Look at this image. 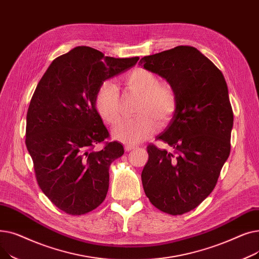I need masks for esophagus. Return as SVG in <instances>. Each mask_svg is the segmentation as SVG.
<instances>
[{"label": "esophagus", "instance_id": "1", "mask_svg": "<svg viewBox=\"0 0 259 259\" xmlns=\"http://www.w3.org/2000/svg\"><path fill=\"white\" fill-rule=\"evenodd\" d=\"M135 148H137V147L133 146V145H129V144H127V145H125V151L129 152V151L133 150V149H135Z\"/></svg>", "mask_w": 259, "mask_h": 259}]
</instances>
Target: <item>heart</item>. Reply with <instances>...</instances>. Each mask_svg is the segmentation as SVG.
I'll list each match as a JSON object with an SVG mask.
<instances>
[{
  "instance_id": "b5f03b06",
  "label": "heart",
  "mask_w": 259,
  "mask_h": 259,
  "mask_svg": "<svg viewBox=\"0 0 259 259\" xmlns=\"http://www.w3.org/2000/svg\"><path fill=\"white\" fill-rule=\"evenodd\" d=\"M122 84L131 91L141 94L137 107V117L121 120L113 130V138L121 143L134 145L150 137L160 124L167 122L179 107V94L174 86L159 81L158 76L147 68H135L128 72ZM94 107L107 125H115L120 116L119 95L116 87L104 81L94 99Z\"/></svg>"
}]
</instances>
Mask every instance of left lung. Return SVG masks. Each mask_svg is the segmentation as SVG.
<instances>
[{
	"label": "left lung",
	"instance_id": "8db88e82",
	"mask_svg": "<svg viewBox=\"0 0 259 259\" xmlns=\"http://www.w3.org/2000/svg\"><path fill=\"white\" fill-rule=\"evenodd\" d=\"M166 78L179 94V107L157 140L173 151L149 145L142 172L146 196L158 210L182 215L213 191L231 150L233 110L222 71L191 46H178L140 61Z\"/></svg>",
	"mask_w": 259,
	"mask_h": 259
}]
</instances>
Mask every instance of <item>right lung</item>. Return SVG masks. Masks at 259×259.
Masks as SVG:
<instances>
[{
  "instance_id": "1",
  "label": "right lung",
  "mask_w": 259,
  "mask_h": 259,
  "mask_svg": "<svg viewBox=\"0 0 259 259\" xmlns=\"http://www.w3.org/2000/svg\"><path fill=\"white\" fill-rule=\"evenodd\" d=\"M139 57L115 59L78 46L50 64L31 98L26 117V147L38 187L69 215L98 208L109 188V167L124 154L94 107L103 81L124 72ZM104 142L101 151L95 145Z\"/></svg>"
}]
</instances>
